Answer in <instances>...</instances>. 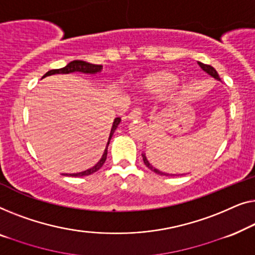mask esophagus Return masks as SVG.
Returning <instances> with one entry per match:
<instances>
[{"instance_id":"obj_1","label":"esophagus","mask_w":255,"mask_h":255,"mask_svg":"<svg viewBox=\"0 0 255 255\" xmlns=\"http://www.w3.org/2000/svg\"><path fill=\"white\" fill-rule=\"evenodd\" d=\"M127 119L128 120H138V119H141V112H139L137 109L132 110L131 112L127 116Z\"/></svg>"}]
</instances>
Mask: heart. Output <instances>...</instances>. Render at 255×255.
<instances>
[{
	"label": "heart",
	"instance_id": "heart-1",
	"mask_svg": "<svg viewBox=\"0 0 255 255\" xmlns=\"http://www.w3.org/2000/svg\"><path fill=\"white\" fill-rule=\"evenodd\" d=\"M174 83L175 76L170 71H157L141 78L137 82L136 88L143 95L155 96L167 91L168 89L173 87Z\"/></svg>",
	"mask_w": 255,
	"mask_h": 255
}]
</instances>
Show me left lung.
Wrapping results in <instances>:
<instances>
[{"label":"left lung","mask_w":255,"mask_h":255,"mask_svg":"<svg viewBox=\"0 0 255 255\" xmlns=\"http://www.w3.org/2000/svg\"><path fill=\"white\" fill-rule=\"evenodd\" d=\"M198 64H199V66L201 67V69H202L203 71H206V73H207L208 75H210L211 77H214V78H215V80H217V81H221V78H220V76H218L217 71L215 70V68H213V67H211V66H209V64H204V63H202V62H199V61H198ZM142 157H143V162H144V164L146 165V167L150 168V170L155 172V173L159 174V175H170V174H168V173H165V172L159 171L158 168L153 167L152 165L149 163V160L146 159V156H145V153H142ZM171 175H174V174H171Z\"/></svg>","instance_id":"obj_1"}]
</instances>
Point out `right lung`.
Returning a JSON list of instances; mask_svg holds the SVG:
<instances>
[{
	"label": "right lung",
	"mask_w": 255,
	"mask_h": 255,
	"mask_svg": "<svg viewBox=\"0 0 255 255\" xmlns=\"http://www.w3.org/2000/svg\"><path fill=\"white\" fill-rule=\"evenodd\" d=\"M103 69V66H100V64H92V63H89V62H85V61H82V60H74L71 61L67 64L66 67L63 68H60V69H53V70H49L46 73L42 78L46 77V76H51V75H55V74H70V73H82V74H90V75H95V74H98L102 71ZM121 119L120 118H116L113 121V125H112V128H111V131H110V136H109V141H107V145L105 150H104V153L102 156V158L99 159V162L97 163L95 166H92L90 168H88V170H85L83 172H78V173H70V174H63V175H70V177H84V175H90L92 173H95L99 170L100 167L103 166L104 163H105L106 160V157H107V148H109V144H110V141L111 138H112V136L114 134V131H116V129L119 126Z\"/></svg>",
	"instance_id": "1"
}]
</instances>
